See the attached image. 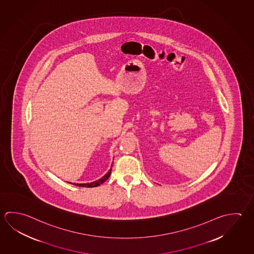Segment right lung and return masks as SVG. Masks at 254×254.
<instances>
[{
    "instance_id": "right-lung-1",
    "label": "right lung",
    "mask_w": 254,
    "mask_h": 254,
    "mask_svg": "<svg viewBox=\"0 0 254 254\" xmlns=\"http://www.w3.org/2000/svg\"><path fill=\"white\" fill-rule=\"evenodd\" d=\"M111 171H112V168H111L110 170L108 171V173H106V176H103L99 180L95 181V182L90 183V184H74V185L79 186V187H87V188L97 187V186H99V185H102V184H104V183L109 178V176H110L111 175ZM69 184H70V183H69Z\"/></svg>"
}]
</instances>
